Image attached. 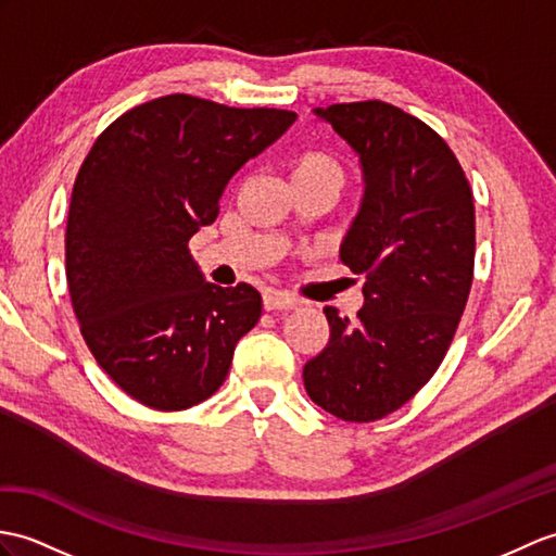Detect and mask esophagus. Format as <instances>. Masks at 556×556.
<instances>
[{
    "instance_id": "34e87169",
    "label": "esophagus",
    "mask_w": 556,
    "mask_h": 556,
    "mask_svg": "<svg viewBox=\"0 0 556 556\" xmlns=\"http://www.w3.org/2000/svg\"><path fill=\"white\" fill-rule=\"evenodd\" d=\"M263 305H265V309H293V307L301 305V301L291 299V295H287V293L267 291L263 295Z\"/></svg>"
}]
</instances>
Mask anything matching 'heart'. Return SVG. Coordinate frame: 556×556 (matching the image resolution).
I'll use <instances>...</instances> for the list:
<instances>
[{
	"mask_svg": "<svg viewBox=\"0 0 556 556\" xmlns=\"http://www.w3.org/2000/svg\"><path fill=\"white\" fill-rule=\"evenodd\" d=\"M289 179L293 189L305 187H327L331 191H341L345 187V167L325 149H305L293 153L289 159Z\"/></svg>",
	"mask_w": 556,
	"mask_h": 556,
	"instance_id": "b5f03b06",
	"label": "heart"
}]
</instances>
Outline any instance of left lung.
<instances>
[{
  "label": "left lung",
  "mask_w": 556,
  "mask_h": 556,
  "mask_svg": "<svg viewBox=\"0 0 556 556\" xmlns=\"http://www.w3.org/2000/svg\"><path fill=\"white\" fill-rule=\"evenodd\" d=\"M315 113L363 165L341 261L367 281L355 321L325 307L329 343L303 381L329 415L377 421L433 377L453 343L473 281V197L453 149L415 115L377 99Z\"/></svg>",
  "instance_id": "obj_1"
}]
</instances>
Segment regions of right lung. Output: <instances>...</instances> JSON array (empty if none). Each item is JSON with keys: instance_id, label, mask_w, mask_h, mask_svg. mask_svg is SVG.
Instances as JSON below:
<instances>
[{"instance_id": "right-lung-1", "label": "right lung", "mask_w": 556, "mask_h": 556, "mask_svg": "<svg viewBox=\"0 0 556 556\" xmlns=\"http://www.w3.org/2000/svg\"><path fill=\"white\" fill-rule=\"evenodd\" d=\"M293 121L167 94L123 113L89 149L66 227L71 303L99 367L137 403H203L261 319V293L205 281L187 243L215 223L231 175Z\"/></svg>"}]
</instances>
